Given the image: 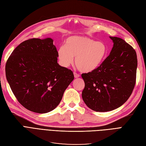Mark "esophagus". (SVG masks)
<instances>
[{"mask_svg": "<svg viewBox=\"0 0 146 146\" xmlns=\"http://www.w3.org/2000/svg\"><path fill=\"white\" fill-rule=\"evenodd\" d=\"M74 77L75 78H78L79 77H80V75L78 74L76 72H74Z\"/></svg>", "mask_w": 146, "mask_h": 146, "instance_id": "esophagus-1", "label": "esophagus"}]
</instances>
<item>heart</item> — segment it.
Masks as SVG:
<instances>
[{
	"instance_id": "heart-1",
	"label": "heart",
	"mask_w": 146,
	"mask_h": 146,
	"mask_svg": "<svg viewBox=\"0 0 146 146\" xmlns=\"http://www.w3.org/2000/svg\"><path fill=\"white\" fill-rule=\"evenodd\" d=\"M107 53V48L101 41H96L88 37L70 36L64 46L58 50V58L63 67L68 68L73 62L83 72L93 71L99 67Z\"/></svg>"
}]
</instances>
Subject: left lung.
Masks as SVG:
<instances>
[{"label":"left lung","instance_id":"8db88e82","mask_svg":"<svg viewBox=\"0 0 146 146\" xmlns=\"http://www.w3.org/2000/svg\"><path fill=\"white\" fill-rule=\"evenodd\" d=\"M110 38L114 43L110 55L99 68L82 74L85 82L82 91L84 102L99 112L121 107L130 98L136 83V51L123 39Z\"/></svg>","mask_w":146,"mask_h":146}]
</instances>
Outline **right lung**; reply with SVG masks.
<instances>
[{
    "label": "right lung",
    "mask_w": 146,
    "mask_h": 146,
    "mask_svg": "<svg viewBox=\"0 0 146 146\" xmlns=\"http://www.w3.org/2000/svg\"><path fill=\"white\" fill-rule=\"evenodd\" d=\"M53 39L32 38L15 48L5 66L7 80L24 108L37 113L55 109L74 80L71 70L57 63Z\"/></svg>",
    "instance_id": "1"
}]
</instances>
